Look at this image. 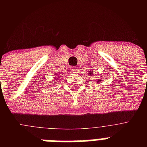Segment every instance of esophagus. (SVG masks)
I'll return each mask as SVG.
<instances>
[{"label": "esophagus", "mask_w": 147, "mask_h": 147, "mask_svg": "<svg viewBox=\"0 0 147 147\" xmlns=\"http://www.w3.org/2000/svg\"><path fill=\"white\" fill-rule=\"evenodd\" d=\"M70 71H71V73H72V74H76V73L78 72V67H74V66H73V67H71Z\"/></svg>", "instance_id": "obj_1"}]
</instances>
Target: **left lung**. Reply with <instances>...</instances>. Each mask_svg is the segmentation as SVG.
I'll use <instances>...</instances> for the list:
<instances>
[{"label": "left lung", "mask_w": 147, "mask_h": 147, "mask_svg": "<svg viewBox=\"0 0 147 147\" xmlns=\"http://www.w3.org/2000/svg\"><path fill=\"white\" fill-rule=\"evenodd\" d=\"M88 74H90V75L93 74V71H90V73H88ZM98 81H99V80H98Z\"/></svg>", "instance_id": "8db88e82"}]
</instances>
